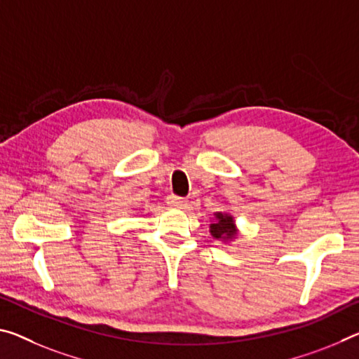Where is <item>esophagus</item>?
Masks as SVG:
<instances>
[{
  "label": "esophagus",
  "mask_w": 359,
  "mask_h": 359,
  "mask_svg": "<svg viewBox=\"0 0 359 359\" xmlns=\"http://www.w3.org/2000/svg\"><path fill=\"white\" fill-rule=\"evenodd\" d=\"M187 204H189V201H187L185 198H179V196H174V195L168 196V206H170V208L185 209Z\"/></svg>",
  "instance_id": "obj_1"
}]
</instances>
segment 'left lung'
I'll return each instance as SVG.
<instances>
[{
	"mask_svg": "<svg viewBox=\"0 0 359 359\" xmlns=\"http://www.w3.org/2000/svg\"><path fill=\"white\" fill-rule=\"evenodd\" d=\"M209 231L212 238L224 243H231L238 236L235 219L229 212H215L212 224L209 225Z\"/></svg>",
	"mask_w": 359,
	"mask_h": 359,
	"instance_id": "8db88e82",
	"label": "left lung"
}]
</instances>
